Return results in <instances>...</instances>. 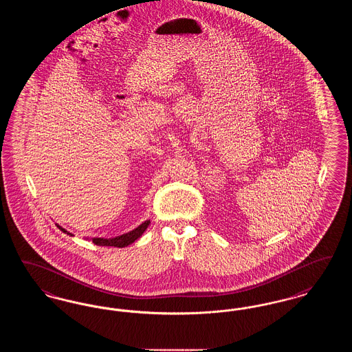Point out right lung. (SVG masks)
<instances>
[{"mask_svg": "<svg viewBox=\"0 0 352 352\" xmlns=\"http://www.w3.org/2000/svg\"><path fill=\"white\" fill-rule=\"evenodd\" d=\"M151 224V219H146L144 223H141L138 227H135L132 231L126 232V234H120L116 237H109V239H105V237H84L87 240H92L96 245H100V247H118V248H124V247H128L131 245L132 243H134L138 237H141L142 234L146 231V228L149 227ZM56 227L65 232V234H69V236H74L71 232H68L67 230H65L63 227H60L59 224H56Z\"/></svg>", "mask_w": 352, "mask_h": 352, "instance_id": "right-lung-1", "label": "right lung"}]
</instances>
